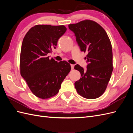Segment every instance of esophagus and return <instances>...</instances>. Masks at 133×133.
Segmentation results:
<instances>
[{
    "instance_id": "esophagus-1",
    "label": "esophagus",
    "mask_w": 133,
    "mask_h": 133,
    "mask_svg": "<svg viewBox=\"0 0 133 133\" xmlns=\"http://www.w3.org/2000/svg\"><path fill=\"white\" fill-rule=\"evenodd\" d=\"M70 66H71V69H72V70L74 69V65H73V64H71Z\"/></svg>"
}]
</instances>
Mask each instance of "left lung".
Here are the masks:
<instances>
[{
  "instance_id": "obj_1",
  "label": "left lung",
  "mask_w": 133,
  "mask_h": 133,
  "mask_svg": "<svg viewBox=\"0 0 133 133\" xmlns=\"http://www.w3.org/2000/svg\"><path fill=\"white\" fill-rule=\"evenodd\" d=\"M68 26L74 33L80 50L88 53L87 69L78 64L74 66L81 74V78L74 83L75 89L85 98H99L105 91L113 70L110 39L105 30L90 20Z\"/></svg>"
}]
</instances>
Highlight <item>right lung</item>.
Segmentation results:
<instances>
[{
	"instance_id": "obj_1",
	"label": "right lung",
	"mask_w": 133,
	"mask_h": 133,
	"mask_svg": "<svg viewBox=\"0 0 133 133\" xmlns=\"http://www.w3.org/2000/svg\"><path fill=\"white\" fill-rule=\"evenodd\" d=\"M64 25H37L23 39L20 58L21 74L37 97L48 99L59 92L62 83L71 70L69 63H58L48 54L55 49L65 33Z\"/></svg>"
}]
</instances>
